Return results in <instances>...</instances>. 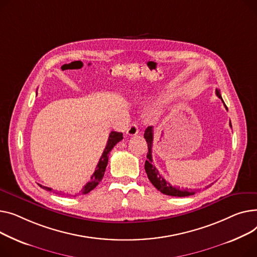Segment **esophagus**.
Here are the masks:
<instances>
[{
  "label": "esophagus",
  "mask_w": 257,
  "mask_h": 257,
  "mask_svg": "<svg viewBox=\"0 0 257 257\" xmlns=\"http://www.w3.org/2000/svg\"><path fill=\"white\" fill-rule=\"evenodd\" d=\"M138 133H139L138 126H137V124H135V123H132V124L130 125V127L127 128V131H126V134H127L128 136H136Z\"/></svg>",
  "instance_id": "34e87169"
}]
</instances>
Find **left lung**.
<instances>
[{"mask_svg": "<svg viewBox=\"0 0 257 257\" xmlns=\"http://www.w3.org/2000/svg\"><path fill=\"white\" fill-rule=\"evenodd\" d=\"M216 94L219 98L222 99V96L220 94V90L216 89ZM222 101H223V99H222ZM225 108L227 109L226 105H225ZM229 125L231 127V122H229ZM144 138H145V140L147 142V146H148L147 160L145 161V171L150 180V183H152L161 193H163L165 195L175 196V197H187V196L194 195L195 192L192 190L190 191L189 189H179L178 187H173L168 182H166L165 178L160 174V172L156 168V166L153 165V155H152L153 154V141H154L153 126H148L145 130Z\"/></svg>", "mask_w": 257, "mask_h": 257, "instance_id": "1", "label": "left lung"}]
</instances>
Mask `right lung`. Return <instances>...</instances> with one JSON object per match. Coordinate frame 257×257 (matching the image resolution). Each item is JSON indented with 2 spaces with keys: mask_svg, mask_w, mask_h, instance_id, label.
<instances>
[{
  "mask_svg": "<svg viewBox=\"0 0 257 257\" xmlns=\"http://www.w3.org/2000/svg\"><path fill=\"white\" fill-rule=\"evenodd\" d=\"M123 139V136H122V133H118V132H111L110 136H109V139H108V142H107V145H105V148L103 149V153L99 159V162L96 166V169L94 171V173L92 174L91 176V179H90V182H88L85 187L80 191L79 194H88L90 191H92L99 183L100 180L102 179L103 177V174H104V171H105V168H107V165H108V161H109V155L111 153V150L113 149V147L119 142L121 141ZM39 185V184H38ZM42 189L44 190H48V191H51L52 189L48 188V187H44V186H41L39 185ZM60 195H65L64 193L63 194H60ZM78 194H75L73 196H77ZM66 196H68V194H66ZM70 196V195H69Z\"/></svg>",
  "mask_w": 257,
  "mask_h": 257,
  "instance_id": "add662e5",
  "label": "right lung"
}]
</instances>
